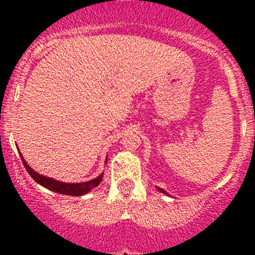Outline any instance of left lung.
Instances as JSON below:
<instances>
[{"mask_svg":"<svg viewBox=\"0 0 255 255\" xmlns=\"http://www.w3.org/2000/svg\"><path fill=\"white\" fill-rule=\"evenodd\" d=\"M158 190H159V191H161V192H164V194H166V192H165V191H164V190H161V189H159V187H158ZM166 195H168V194H166Z\"/></svg>","mask_w":255,"mask_h":255,"instance_id":"left-lung-1","label":"left lung"}]
</instances>
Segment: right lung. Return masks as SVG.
I'll return each mask as SVG.
<instances>
[{"mask_svg":"<svg viewBox=\"0 0 255 255\" xmlns=\"http://www.w3.org/2000/svg\"><path fill=\"white\" fill-rule=\"evenodd\" d=\"M20 159L23 161V165L27 169L28 174L35 180L39 185L44 186L45 189L51 190L54 192H58V194H64V195H70V196H81V195L87 194L89 191H91L92 189H95L96 186H99V184L101 182L102 176L104 174H101L100 176L95 177V179L90 180V181L85 182H76V184H70V182H61L58 180H54L51 177H47L44 175H40L37 171L33 170L29 165L27 164V161L24 160V158L22 156V154L19 153ZM107 163V160H106Z\"/></svg>","mask_w":255,"mask_h":255,"instance_id":"obj_1","label":"right lung"}]
</instances>
